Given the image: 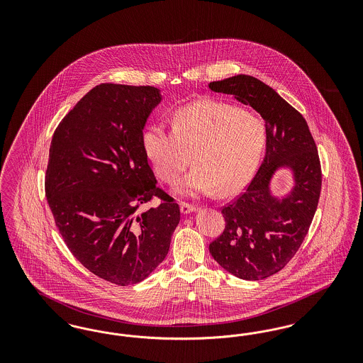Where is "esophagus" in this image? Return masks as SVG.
<instances>
[{
  "instance_id": "esophagus-1",
  "label": "esophagus",
  "mask_w": 363,
  "mask_h": 363,
  "mask_svg": "<svg viewBox=\"0 0 363 363\" xmlns=\"http://www.w3.org/2000/svg\"><path fill=\"white\" fill-rule=\"evenodd\" d=\"M194 211H196V206H193V204H189V203H182L181 204V212L184 215L190 213V212H194Z\"/></svg>"
}]
</instances>
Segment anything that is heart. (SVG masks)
<instances>
[{"instance_id":"obj_1","label":"heart","mask_w":363,"mask_h":363,"mask_svg":"<svg viewBox=\"0 0 363 363\" xmlns=\"http://www.w3.org/2000/svg\"><path fill=\"white\" fill-rule=\"evenodd\" d=\"M264 121L240 106L199 101L175 111L173 130L151 125L143 135L145 155L160 179L174 184L190 163L194 167L177 191L186 196L233 194L256 172L267 147Z\"/></svg>"}]
</instances>
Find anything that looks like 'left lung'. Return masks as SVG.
<instances>
[{"label":"left lung","mask_w":363,"mask_h":363,"mask_svg":"<svg viewBox=\"0 0 363 363\" xmlns=\"http://www.w3.org/2000/svg\"><path fill=\"white\" fill-rule=\"evenodd\" d=\"M253 107L267 126V152L246 190L222 208L223 233L209 243L212 257L234 277L261 280L281 271L305 240L318 206L321 164L302 114L275 89L247 74L209 83ZM280 167L294 170V186L281 201L269 184Z\"/></svg>","instance_id":"8db88e82"}]
</instances>
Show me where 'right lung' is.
I'll list each match as a JSON object with an SVG mask.
<instances>
[{"mask_svg":"<svg viewBox=\"0 0 363 363\" xmlns=\"http://www.w3.org/2000/svg\"><path fill=\"white\" fill-rule=\"evenodd\" d=\"M162 101L151 86L92 88L54 130L45 191L70 253L118 286L148 277L170 249L181 212L156 178L143 129ZM154 196L157 208L139 207Z\"/></svg>","mask_w":363,"mask_h":363,"instance_id":"right-lung-1","label":"right lung"}]
</instances>
